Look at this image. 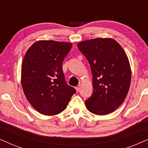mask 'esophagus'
Here are the masks:
<instances>
[{"label": "esophagus", "instance_id": "obj_1", "mask_svg": "<svg viewBox=\"0 0 148 148\" xmlns=\"http://www.w3.org/2000/svg\"><path fill=\"white\" fill-rule=\"evenodd\" d=\"M75 89H76V90L77 91V92H78V91H79V90H80V86H77L76 88H75Z\"/></svg>", "mask_w": 148, "mask_h": 148}]
</instances>
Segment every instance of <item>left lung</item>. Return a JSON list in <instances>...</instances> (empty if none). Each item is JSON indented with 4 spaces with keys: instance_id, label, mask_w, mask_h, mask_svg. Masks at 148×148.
<instances>
[{
    "instance_id": "8db88e82",
    "label": "left lung",
    "mask_w": 148,
    "mask_h": 148,
    "mask_svg": "<svg viewBox=\"0 0 148 148\" xmlns=\"http://www.w3.org/2000/svg\"><path fill=\"white\" fill-rule=\"evenodd\" d=\"M92 73L93 93L85 101L89 111L97 115L112 112L124 102L131 84L128 57L116 40L95 38L79 42Z\"/></svg>"
}]
</instances>
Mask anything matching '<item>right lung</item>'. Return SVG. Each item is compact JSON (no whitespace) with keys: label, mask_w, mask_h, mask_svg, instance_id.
Segmentation results:
<instances>
[{"label":"right lung","mask_w":148,"mask_h":148,"mask_svg":"<svg viewBox=\"0 0 148 148\" xmlns=\"http://www.w3.org/2000/svg\"><path fill=\"white\" fill-rule=\"evenodd\" d=\"M72 44L40 40L30 46L21 66V84L27 100L38 112L55 115L67 106L75 89L66 83L62 62Z\"/></svg>","instance_id":"obj_1"}]
</instances>
